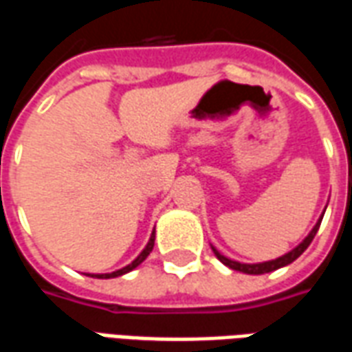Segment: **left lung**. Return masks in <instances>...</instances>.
I'll return each instance as SVG.
<instances>
[{"instance_id": "obj_1", "label": "left lung", "mask_w": 352, "mask_h": 352, "mask_svg": "<svg viewBox=\"0 0 352 352\" xmlns=\"http://www.w3.org/2000/svg\"><path fill=\"white\" fill-rule=\"evenodd\" d=\"M326 211V209H324ZM322 217H324V213L320 214V219L317 221V224L311 228V232L307 234V236L303 237L302 243H298L292 249V251H288L287 254H283V256H279V258L275 260H267V262H256V264H243V262H237V260H232L228 258V256H224L217 247H213L211 245V249H213L214 256L221 260L222 264L228 265L230 270H236V272H241V273H249V275H262V273H270V272H275V270H279V267H285V265L292 264L300 254H302L307 247H309V243L313 241V237H315V234L318 232V226H320V221H322Z\"/></svg>"}]
</instances>
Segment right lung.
<instances>
[{
    "label": "right lung",
    "instance_id": "add662e5",
    "mask_svg": "<svg viewBox=\"0 0 352 352\" xmlns=\"http://www.w3.org/2000/svg\"><path fill=\"white\" fill-rule=\"evenodd\" d=\"M154 237H156V232H153V234H151V237H148V243L145 245V249H143V251L139 252L138 258L131 260L128 265H124V267H120V270H116V272H111V273H87V275L88 277H94V279H115V277H120V275H124V273H130L131 270H135L139 264H143L146 256L153 252Z\"/></svg>",
    "mask_w": 352,
    "mask_h": 352
}]
</instances>
